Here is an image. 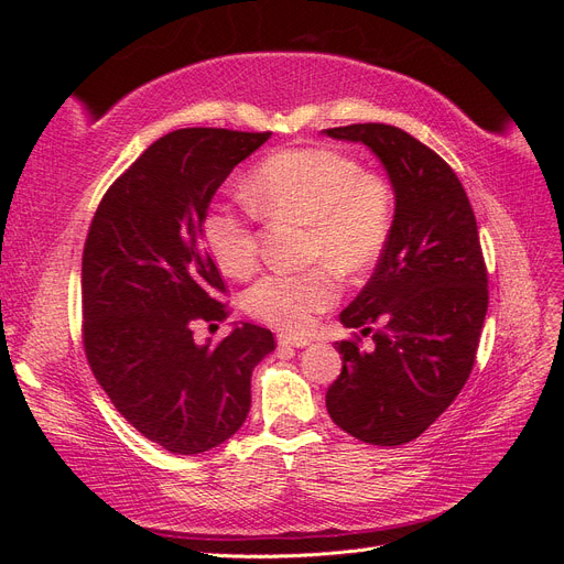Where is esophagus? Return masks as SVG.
Here are the masks:
<instances>
[{"instance_id": "esophagus-1", "label": "esophagus", "mask_w": 564, "mask_h": 564, "mask_svg": "<svg viewBox=\"0 0 564 564\" xmlns=\"http://www.w3.org/2000/svg\"><path fill=\"white\" fill-rule=\"evenodd\" d=\"M278 344L284 348V346H294V348H305L311 346V338L305 336H292V334H280L278 336Z\"/></svg>"}]
</instances>
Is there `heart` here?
I'll use <instances>...</instances> for the list:
<instances>
[{
  "label": "heart",
  "instance_id": "obj_1",
  "mask_svg": "<svg viewBox=\"0 0 564 564\" xmlns=\"http://www.w3.org/2000/svg\"><path fill=\"white\" fill-rule=\"evenodd\" d=\"M249 202L272 218L308 224L305 256L340 272H362L383 251L392 228L390 185L344 152L301 148L275 152L253 169ZM202 237L220 272L245 278L256 265L259 242L247 214L212 207ZM338 296L334 272L324 265L301 272H268L245 296L249 315L282 332H303Z\"/></svg>",
  "mask_w": 564,
  "mask_h": 564
}]
</instances>
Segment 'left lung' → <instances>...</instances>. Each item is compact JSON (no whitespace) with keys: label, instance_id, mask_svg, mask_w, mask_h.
<instances>
[{"label":"left lung","instance_id":"1","mask_svg":"<svg viewBox=\"0 0 564 564\" xmlns=\"http://www.w3.org/2000/svg\"><path fill=\"white\" fill-rule=\"evenodd\" d=\"M360 143L386 169L395 212L377 270L338 315L348 329L379 322L373 348L338 340L332 421L379 447L416 440L468 381L487 315V270L464 185L414 135L390 124L324 129Z\"/></svg>","mask_w":564,"mask_h":564}]
</instances>
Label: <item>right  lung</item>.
I'll list each match as a JSON object with an SVG mask.
<instances>
[{
  "mask_svg": "<svg viewBox=\"0 0 564 564\" xmlns=\"http://www.w3.org/2000/svg\"><path fill=\"white\" fill-rule=\"evenodd\" d=\"M270 139L228 129L162 135L100 199L82 259L84 350L96 381L135 431L172 454H202L242 429L251 371L275 350L270 329L232 324L216 348L195 319H224L202 220L232 169Z\"/></svg>",
  "mask_w": 564,
  "mask_h": 564,
  "instance_id": "obj_1",
  "label": "right lung"
}]
</instances>
